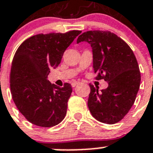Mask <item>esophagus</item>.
<instances>
[{"instance_id": "esophagus-1", "label": "esophagus", "mask_w": 153, "mask_h": 153, "mask_svg": "<svg viewBox=\"0 0 153 153\" xmlns=\"http://www.w3.org/2000/svg\"><path fill=\"white\" fill-rule=\"evenodd\" d=\"M78 84H79V82H73L71 83V85H72V87H74V86H76Z\"/></svg>"}]
</instances>
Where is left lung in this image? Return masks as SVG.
Listing matches in <instances>:
<instances>
[{
    "instance_id": "obj_1",
    "label": "left lung",
    "mask_w": 153,
    "mask_h": 153,
    "mask_svg": "<svg viewBox=\"0 0 153 153\" xmlns=\"http://www.w3.org/2000/svg\"><path fill=\"white\" fill-rule=\"evenodd\" d=\"M81 42L91 45L94 72L97 74L95 79L108 83V88L101 91L89 84V111L98 121L116 123L130 111L140 87L137 59L128 45L111 31L84 32L77 39V43Z\"/></svg>"
}]
</instances>
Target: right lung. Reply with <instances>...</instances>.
<instances>
[{
	"mask_svg": "<svg viewBox=\"0 0 153 153\" xmlns=\"http://www.w3.org/2000/svg\"><path fill=\"white\" fill-rule=\"evenodd\" d=\"M81 32L36 34L25 40L15 53L10 72L12 99L19 111L36 126L52 127L65 117L71 85L64 83L59 87L47 77Z\"/></svg>",
	"mask_w": 153,
	"mask_h": 153,
	"instance_id": "1",
	"label": "right lung"
}]
</instances>
